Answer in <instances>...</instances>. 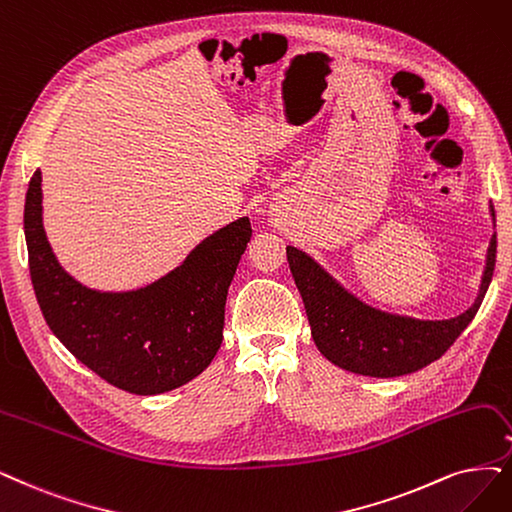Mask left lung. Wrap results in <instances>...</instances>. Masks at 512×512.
<instances>
[{
    "label": "left lung",
    "instance_id": "obj_1",
    "mask_svg": "<svg viewBox=\"0 0 512 512\" xmlns=\"http://www.w3.org/2000/svg\"><path fill=\"white\" fill-rule=\"evenodd\" d=\"M496 221L494 206H489ZM289 268L304 299L314 344L327 361L369 377L407 375L441 358L472 323L496 268V234L489 240L475 304L445 320L390 314L365 304L297 246H287Z\"/></svg>",
    "mask_w": 512,
    "mask_h": 512
}]
</instances>
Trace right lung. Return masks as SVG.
<instances>
[{
    "label": "right lung",
    "instance_id": "right-lung-1",
    "mask_svg": "<svg viewBox=\"0 0 512 512\" xmlns=\"http://www.w3.org/2000/svg\"><path fill=\"white\" fill-rule=\"evenodd\" d=\"M42 173L35 170L25 200V240L37 304L59 342L105 382L151 396L198 377L223 339L225 299L251 240L240 217L162 278L132 291L88 289L52 253L42 217Z\"/></svg>",
    "mask_w": 512,
    "mask_h": 512
}]
</instances>
